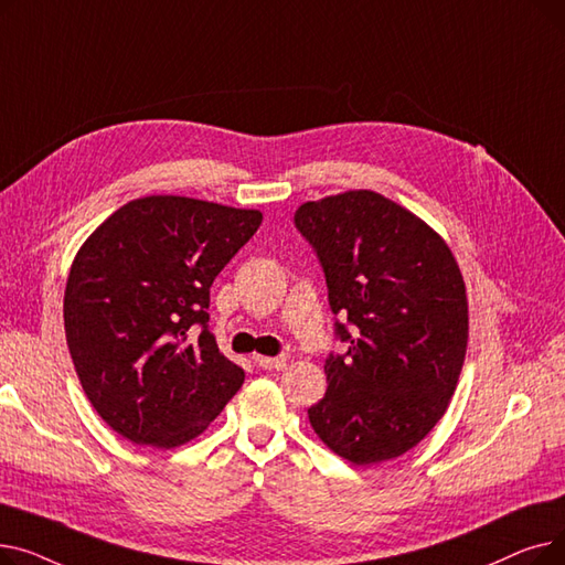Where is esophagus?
<instances>
[{
    "label": "esophagus",
    "instance_id": "1",
    "mask_svg": "<svg viewBox=\"0 0 565 565\" xmlns=\"http://www.w3.org/2000/svg\"><path fill=\"white\" fill-rule=\"evenodd\" d=\"M286 354H279V358H254V364L256 366H260V369H265V371H273V369H281V366H286Z\"/></svg>",
    "mask_w": 565,
    "mask_h": 565
}]
</instances>
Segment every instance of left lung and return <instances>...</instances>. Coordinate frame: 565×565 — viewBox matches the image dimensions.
I'll use <instances>...</instances> for the list:
<instances>
[{
  "label": "left lung",
  "instance_id": "obj_1",
  "mask_svg": "<svg viewBox=\"0 0 565 565\" xmlns=\"http://www.w3.org/2000/svg\"><path fill=\"white\" fill-rule=\"evenodd\" d=\"M328 284L343 354L324 360L328 392L309 407L318 437L354 465L407 454L447 412L467 350V295L447 243L369 190L295 211Z\"/></svg>",
  "mask_w": 565,
  "mask_h": 565
}]
</instances>
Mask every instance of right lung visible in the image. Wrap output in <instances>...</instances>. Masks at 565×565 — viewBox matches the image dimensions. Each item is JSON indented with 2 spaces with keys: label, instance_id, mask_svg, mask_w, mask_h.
Here are the masks:
<instances>
[{
  "label": "right lung",
  "instance_id": "add662e5",
  "mask_svg": "<svg viewBox=\"0 0 565 565\" xmlns=\"http://www.w3.org/2000/svg\"><path fill=\"white\" fill-rule=\"evenodd\" d=\"M258 211L143 196L77 252L64 298L86 398L132 444L173 449L201 435L243 387L207 328L211 286L260 226Z\"/></svg>",
  "mask_w": 565,
  "mask_h": 565
}]
</instances>
